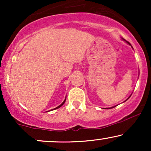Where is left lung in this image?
<instances>
[{
  "label": "left lung",
  "mask_w": 151,
  "mask_h": 151,
  "mask_svg": "<svg viewBox=\"0 0 151 151\" xmlns=\"http://www.w3.org/2000/svg\"><path fill=\"white\" fill-rule=\"evenodd\" d=\"M122 39H123V38H122ZM123 40H124V41H125V42H126V43H128V44H129V45H131V44H130V43H129V42H127V41H126V40H124V39H123ZM130 96H129V98H128V99H126V100H128V99H129L130 98ZM115 106H113V107H111V108H109V109H112V108H114V107H115Z\"/></svg>",
  "instance_id": "left-lung-1"
}]
</instances>
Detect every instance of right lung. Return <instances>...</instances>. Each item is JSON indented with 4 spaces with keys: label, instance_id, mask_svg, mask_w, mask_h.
<instances>
[{
    "label": "right lung",
    "instance_id": "1",
    "mask_svg": "<svg viewBox=\"0 0 151 151\" xmlns=\"http://www.w3.org/2000/svg\"><path fill=\"white\" fill-rule=\"evenodd\" d=\"M65 101H66V99H65V100H64V101H63V102H62V103L61 104H60V106H58V107H56V108H55V109H52V110H55V109H59V108H60V107H61V106H62V105H63V104H65Z\"/></svg>",
    "mask_w": 151,
    "mask_h": 151
}]
</instances>
